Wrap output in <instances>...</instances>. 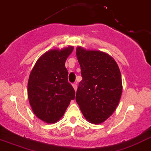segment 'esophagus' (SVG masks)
Instances as JSON below:
<instances>
[{
  "label": "esophagus",
  "instance_id": "34e87169",
  "mask_svg": "<svg viewBox=\"0 0 151 151\" xmlns=\"http://www.w3.org/2000/svg\"><path fill=\"white\" fill-rule=\"evenodd\" d=\"M72 86H73V87H74V90L77 91V83H74V84H72Z\"/></svg>",
  "mask_w": 151,
  "mask_h": 151
}]
</instances>
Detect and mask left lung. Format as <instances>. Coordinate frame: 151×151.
I'll list each match as a JSON object with an SVG mask.
<instances>
[{"label": "left lung", "instance_id": "obj_1", "mask_svg": "<svg viewBox=\"0 0 151 151\" xmlns=\"http://www.w3.org/2000/svg\"><path fill=\"white\" fill-rule=\"evenodd\" d=\"M82 80L76 101L87 121L100 124L112 115L122 92L120 69L112 57L100 51L77 48Z\"/></svg>", "mask_w": 151, "mask_h": 151}]
</instances>
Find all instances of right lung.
Segmentation results:
<instances>
[{
  "label": "right lung",
  "mask_w": 151,
  "mask_h": 151,
  "mask_svg": "<svg viewBox=\"0 0 151 151\" xmlns=\"http://www.w3.org/2000/svg\"><path fill=\"white\" fill-rule=\"evenodd\" d=\"M74 47L51 49L36 62L28 82V97L36 117L46 123H55L64 115L75 92L68 82L65 67Z\"/></svg>",
  "instance_id": "obj_1"
}]
</instances>
